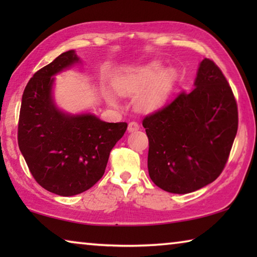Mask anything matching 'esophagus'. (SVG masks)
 <instances>
[{"instance_id": "34e87169", "label": "esophagus", "mask_w": 257, "mask_h": 257, "mask_svg": "<svg viewBox=\"0 0 257 257\" xmlns=\"http://www.w3.org/2000/svg\"><path fill=\"white\" fill-rule=\"evenodd\" d=\"M138 129H139V124L137 122H135V121H133V122H130L128 124V133L137 132Z\"/></svg>"}]
</instances>
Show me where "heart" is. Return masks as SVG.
I'll use <instances>...</instances> for the list:
<instances>
[{
    "label": "heart",
    "instance_id": "obj_1",
    "mask_svg": "<svg viewBox=\"0 0 257 257\" xmlns=\"http://www.w3.org/2000/svg\"><path fill=\"white\" fill-rule=\"evenodd\" d=\"M178 81V72L173 68H163L159 62L135 69H125L112 78L111 85L120 96L135 97V107L139 112L151 113L160 110L168 102ZM106 103L116 106V98L110 89L102 87Z\"/></svg>",
    "mask_w": 257,
    "mask_h": 257
}]
</instances>
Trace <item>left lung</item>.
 Returning a JSON list of instances; mask_svg holds the SVG:
<instances>
[{"label": "left lung", "mask_w": 257, "mask_h": 257, "mask_svg": "<svg viewBox=\"0 0 257 257\" xmlns=\"http://www.w3.org/2000/svg\"><path fill=\"white\" fill-rule=\"evenodd\" d=\"M194 87L143 120L150 177L168 193H193L214 181L237 134L236 99L213 61L199 63Z\"/></svg>", "instance_id": "8db88e82"}]
</instances>
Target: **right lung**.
<instances>
[{"instance_id":"right-lung-1","label":"right lung","mask_w":257,"mask_h":257,"mask_svg":"<svg viewBox=\"0 0 257 257\" xmlns=\"http://www.w3.org/2000/svg\"><path fill=\"white\" fill-rule=\"evenodd\" d=\"M79 63L75 50L59 55L35 73L21 101L20 152L35 180L59 196H73L96 184L127 130L125 122H105L90 112L75 114L56 105L55 76Z\"/></svg>"}]
</instances>
